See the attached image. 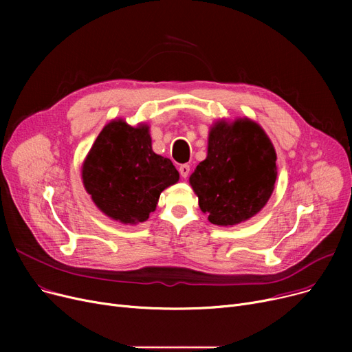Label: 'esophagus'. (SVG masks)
Segmentation results:
<instances>
[{"instance_id": "34e87169", "label": "esophagus", "mask_w": 352, "mask_h": 352, "mask_svg": "<svg viewBox=\"0 0 352 352\" xmlns=\"http://www.w3.org/2000/svg\"><path fill=\"white\" fill-rule=\"evenodd\" d=\"M178 171H179V174H181L182 178H187L188 174H190V165H188V164H181Z\"/></svg>"}]
</instances>
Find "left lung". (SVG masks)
Here are the masks:
<instances>
[{
    "instance_id": "1",
    "label": "left lung",
    "mask_w": 352,
    "mask_h": 352,
    "mask_svg": "<svg viewBox=\"0 0 352 352\" xmlns=\"http://www.w3.org/2000/svg\"><path fill=\"white\" fill-rule=\"evenodd\" d=\"M276 154L264 129L248 118L217 121L207 158L190 177L201 211L215 226H236L260 212L276 179Z\"/></svg>"
}]
</instances>
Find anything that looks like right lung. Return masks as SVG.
<instances>
[{
  "instance_id": "1",
  "label": "right lung",
  "mask_w": 352,
  "mask_h": 352,
  "mask_svg": "<svg viewBox=\"0 0 352 352\" xmlns=\"http://www.w3.org/2000/svg\"><path fill=\"white\" fill-rule=\"evenodd\" d=\"M82 182L94 204L121 224L144 223L160 194L178 182L171 160L153 151L150 126L108 122L82 164Z\"/></svg>"
}]
</instances>
